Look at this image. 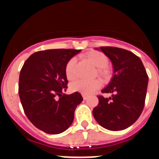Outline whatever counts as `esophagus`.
Returning <instances> with one entry per match:
<instances>
[{
    "mask_svg": "<svg viewBox=\"0 0 159 159\" xmlns=\"http://www.w3.org/2000/svg\"><path fill=\"white\" fill-rule=\"evenodd\" d=\"M83 99H84V100H86L87 99H88V95H86V94H83Z\"/></svg>",
    "mask_w": 159,
    "mask_h": 159,
    "instance_id": "1",
    "label": "esophagus"
}]
</instances>
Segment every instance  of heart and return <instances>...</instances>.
<instances>
[{"label":"heart","instance_id":"1","mask_svg":"<svg viewBox=\"0 0 159 159\" xmlns=\"http://www.w3.org/2000/svg\"><path fill=\"white\" fill-rule=\"evenodd\" d=\"M85 58L97 67V75L103 80H108L111 75V70L108 67V57L102 52L92 50L85 54ZM75 60L71 58L68 60L65 66V74L68 80H73L75 77ZM101 86V82L99 80L92 81L77 80L71 84V89L73 92H80L82 94H91Z\"/></svg>","mask_w":159,"mask_h":159}]
</instances>
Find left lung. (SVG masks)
I'll return each instance as SVG.
<instances>
[{"mask_svg":"<svg viewBox=\"0 0 159 159\" xmlns=\"http://www.w3.org/2000/svg\"><path fill=\"white\" fill-rule=\"evenodd\" d=\"M113 64L114 75L102 93L93 116L99 125L110 130H121L139 119L145 104L148 75L139 57L130 51L116 47H100Z\"/></svg>","mask_w":159,"mask_h":159,"instance_id":"8db88e82","label":"left lung"}]
</instances>
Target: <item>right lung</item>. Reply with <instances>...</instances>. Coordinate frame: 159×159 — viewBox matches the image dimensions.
<instances>
[{
  "label": "right lung",
  "mask_w": 159,
  "mask_h": 159,
  "mask_svg": "<svg viewBox=\"0 0 159 159\" xmlns=\"http://www.w3.org/2000/svg\"><path fill=\"white\" fill-rule=\"evenodd\" d=\"M80 50L49 49L27 59L20 72V99L31 123L47 134H60L72 123L80 93L65 95V66Z\"/></svg>",
  "instance_id": "obj_1"
}]
</instances>
